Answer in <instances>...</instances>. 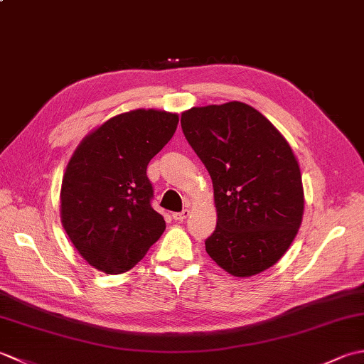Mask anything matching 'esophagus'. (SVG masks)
<instances>
[{
    "label": "esophagus",
    "instance_id": "1",
    "mask_svg": "<svg viewBox=\"0 0 364 364\" xmlns=\"http://www.w3.org/2000/svg\"><path fill=\"white\" fill-rule=\"evenodd\" d=\"M189 213H191V211H189L188 208H186V210H183V211H180V213H173V214H172V218H173L175 220H178V222H183L184 219L188 218Z\"/></svg>",
    "mask_w": 364,
    "mask_h": 364
}]
</instances>
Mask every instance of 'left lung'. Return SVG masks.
Segmentation results:
<instances>
[{"mask_svg": "<svg viewBox=\"0 0 364 364\" xmlns=\"http://www.w3.org/2000/svg\"><path fill=\"white\" fill-rule=\"evenodd\" d=\"M181 128L213 180L218 225L205 241L208 255L235 277L272 267L304 215L300 167L288 141L241 102L191 107Z\"/></svg>", "mask_w": 364, "mask_h": 364, "instance_id": "1", "label": "left lung"}]
</instances>
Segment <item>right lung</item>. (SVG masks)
<instances>
[{
	"mask_svg": "<svg viewBox=\"0 0 364 364\" xmlns=\"http://www.w3.org/2000/svg\"><path fill=\"white\" fill-rule=\"evenodd\" d=\"M178 120L156 109L119 114L84 137L68 161L60 220L81 257L105 274L133 269L164 233L146 166Z\"/></svg>",
	"mask_w": 364,
	"mask_h": 364,
	"instance_id": "1",
	"label": "right lung"
}]
</instances>
